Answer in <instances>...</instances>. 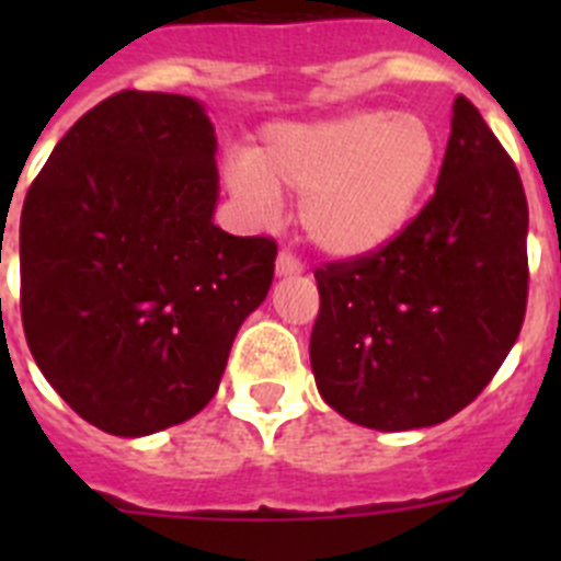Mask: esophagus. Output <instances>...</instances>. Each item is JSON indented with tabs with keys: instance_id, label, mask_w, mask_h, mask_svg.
Returning a JSON list of instances; mask_svg holds the SVG:
<instances>
[{
	"instance_id": "obj_1",
	"label": "esophagus",
	"mask_w": 561,
	"mask_h": 561,
	"mask_svg": "<svg viewBox=\"0 0 561 561\" xmlns=\"http://www.w3.org/2000/svg\"><path fill=\"white\" fill-rule=\"evenodd\" d=\"M275 270H277V275H300V272H304V266H300V261H297L295 255H291V252H280V255H277V264H275Z\"/></svg>"
}]
</instances>
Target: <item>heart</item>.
I'll return each instance as SVG.
<instances>
[{"label":"heart","mask_w":561,"mask_h":561,"mask_svg":"<svg viewBox=\"0 0 561 561\" xmlns=\"http://www.w3.org/2000/svg\"><path fill=\"white\" fill-rule=\"evenodd\" d=\"M438 162V137L419 114L388 108L272 126L255 153L238 157L230 182L257 210L280 193L300 199V225L320 252L374 255L413 219Z\"/></svg>","instance_id":"1"}]
</instances>
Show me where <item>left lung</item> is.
Masks as SVG:
<instances>
[{"label":"left lung","mask_w":561,"mask_h":561,"mask_svg":"<svg viewBox=\"0 0 561 561\" xmlns=\"http://www.w3.org/2000/svg\"><path fill=\"white\" fill-rule=\"evenodd\" d=\"M528 202L512 157L463 95L435 196L385 250L314 270L311 370L342 419L433 427L474 401L517 342Z\"/></svg>","instance_id":"left-lung-1"}]
</instances>
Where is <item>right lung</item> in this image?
<instances>
[{"mask_svg": "<svg viewBox=\"0 0 561 561\" xmlns=\"http://www.w3.org/2000/svg\"><path fill=\"white\" fill-rule=\"evenodd\" d=\"M199 101L126 89L61 137L22 207V325L44 379L98 430L160 433L219 390L277 244L213 225Z\"/></svg>", "mask_w": 561, "mask_h": 561, "instance_id": "1", "label": "right lung"}]
</instances>
